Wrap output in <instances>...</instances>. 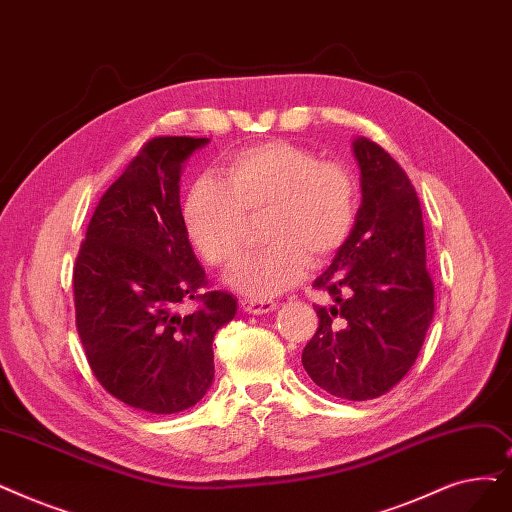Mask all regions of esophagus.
<instances>
[{"label":"esophagus","mask_w":512,"mask_h":512,"mask_svg":"<svg viewBox=\"0 0 512 512\" xmlns=\"http://www.w3.org/2000/svg\"><path fill=\"white\" fill-rule=\"evenodd\" d=\"M242 311H247V314L253 316H263V314H270V311L276 309V301L272 299H253V297H244L240 301Z\"/></svg>","instance_id":"esophagus-1"}]
</instances>
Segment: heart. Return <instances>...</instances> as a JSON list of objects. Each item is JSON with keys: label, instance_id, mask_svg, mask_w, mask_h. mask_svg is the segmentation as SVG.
Segmentation results:
<instances>
[{"label": "heart", "instance_id": "1", "mask_svg": "<svg viewBox=\"0 0 512 512\" xmlns=\"http://www.w3.org/2000/svg\"><path fill=\"white\" fill-rule=\"evenodd\" d=\"M360 188L351 169L320 161L309 148L265 142L234 152L221 180L203 175L182 201L188 238L209 263L230 265L242 251L247 213L261 215V249L244 255L228 284L253 299H268L295 286L309 259L322 263L353 232Z\"/></svg>", "mask_w": 512, "mask_h": 512}]
</instances>
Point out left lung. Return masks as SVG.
I'll return each mask as SVG.
<instances>
[{
    "label": "left lung",
    "mask_w": 512,
    "mask_h": 512,
    "mask_svg": "<svg viewBox=\"0 0 512 512\" xmlns=\"http://www.w3.org/2000/svg\"><path fill=\"white\" fill-rule=\"evenodd\" d=\"M362 205L347 242L314 286L318 330L305 345V372L330 395L366 402L391 391L418 358L435 311L425 226L406 171L379 144L353 140Z\"/></svg>",
    "instance_id": "obj_1"
}]
</instances>
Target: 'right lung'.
Listing matches in <instances>:
<instances>
[{
  "mask_svg": "<svg viewBox=\"0 0 512 512\" xmlns=\"http://www.w3.org/2000/svg\"><path fill=\"white\" fill-rule=\"evenodd\" d=\"M209 138H154L110 186L75 261L77 332L98 383L150 414L192 408L213 383V337L236 299L207 291L180 205L182 163ZM199 309L184 315L181 305Z\"/></svg>",
  "mask_w": 512,
  "mask_h": 512,
  "instance_id": "right-lung-1",
  "label": "right lung"
}]
</instances>
